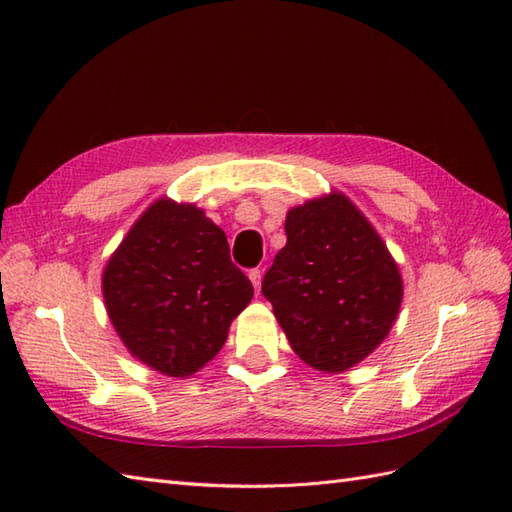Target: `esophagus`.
<instances>
[{
	"label": "esophagus",
	"mask_w": 512,
	"mask_h": 512,
	"mask_svg": "<svg viewBox=\"0 0 512 512\" xmlns=\"http://www.w3.org/2000/svg\"><path fill=\"white\" fill-rule=\"evenodd\" d=\"M248 277H250V281H253V286H255V290L259 292V286H262V270L259 268H253L248 273Z\"/></svg>",
	"instance_id": "obj_1"
}]
</instances>
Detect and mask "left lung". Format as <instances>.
<instances>
[{
    "label": "left lung",
    "mask_w": 512,
    "mask_h": 512,
    "mask_svg": "<svg viewBox=\"0 0 512 512\" xmlns=\"http://www.w3.org/2000/svg\"><path fill=\"white\" fill-rule=\"evenodd\" d=\"M288 242L262 281L292 350L319 372H345L385 339L402 301L387 246L341 193L286 217Z\"/></svg>",
    "instance_id": "1"
}]
</instances>
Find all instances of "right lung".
I'll return each mask as SVG.
<instances>
[{"mask_svg": "<svg viewBox=\"0 0 512 512\" xmlns=\"http://www.w3.org/2000/svg\"><path fill=\"white\" fill-rule=\"evenodd\" d=\"M107 314L127 350L167 376L198 372L253 299L220 226L193 204L158 200L103 273Z\"/></svg>", "mask_w": 512, "mask_h": 512, "instance_id": "add662e5", "label": "right lung"}]
</instances>
